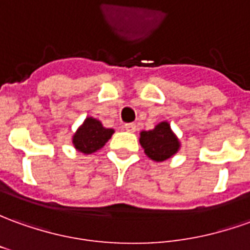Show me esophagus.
<instances>
[{
	"instance_id": "1",
	"label": "esophagus",
	"mask_w": 250,
	"mask_h": 250,
	"mask_svg": "<svg viewBox=\"0 0 250 250\" xmlns=\"http://www.w3.org/2000/svg\"><path fill=\"white\" fill-rule=\"evenodd\" d=\"M124 128H125V130H128V132H136V125L135 124H125L124 125Z\"/></svg>"
}]
</instances>
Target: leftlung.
I'll list each match as a JSON object with an SVG mask.
<instances>
[{"instance_id": "8db88e82", "label": "left lung", "mask_w": 250, "mask_h": 250, "mask_svg": "<svg viewBox=\"0 0 250 250\" xmlns=\"http://www.w3.org/2000/svg\"><path fill=\"white\" fill-rule=\"evenodd\" d=\"M139 142L144 154L155 162H165L173 158L181 148V142L167 121H162L151 130H142Z\"/></svg>"}]
</instances>
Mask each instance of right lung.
Returning a JSON list of instances; mask_svg holds the SVG:
<instances>
[{
  "label": "right lung",
  "mask_w": 250,
  "mask_h": 250,
  "mask_svg": "<svg viewBox=\"0 0 250 250\" xmlns=\"http://www.w3.org/2000/svg\"><path fill=\"white\" fill-rule=\"evenodd\" d=\"M114 133V129L103 126V124L94 117H87L72 136V144L76 151L84 155L96 152L104 147Z\"/></svg>",
  "instance_id": "right-lung-1"
}]
</instances>
